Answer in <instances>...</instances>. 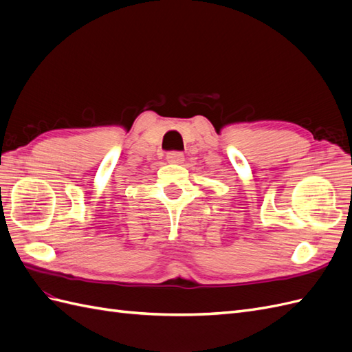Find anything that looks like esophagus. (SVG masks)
Returning a JSON list of instances; mask_svg holds the SVG:
<instances>
[{"instance_id": "34e87169", "label": "esophagus", "mask_w": 352, "mask_h": 352, "mask_svg": "<svg viewBox=\"0 0 352 352\" xmlns=\"http://www.w3.org/2000/svg\"><path fill=\"white\" fill-rule=\"evenodd\" d=\"M167 162L168 163H175V164H182L185 162V155L182 153H177V151L168 153L167 154Z\"/></svg>"}]
</instances>
